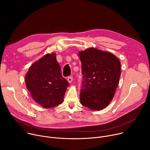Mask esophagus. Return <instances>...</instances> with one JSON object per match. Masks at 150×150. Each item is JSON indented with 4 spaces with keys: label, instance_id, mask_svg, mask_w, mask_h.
I'll return each mask as SVG.
<instances>
[{
    "label": "esophagus",
    "instance_id": "1",
    "mask_svg": "<svg viewBox=\"0 0 150 150\" xmlns=\"http://www.w3.org/2000/svg\"><path fill=\"white\" fill-rule=\"evenodd\" d=\"M73 81V77L71 76H68V81L69 82V83H71Z\"/></svg>",
    "mask_w": 150,
    "mask_h": 150
}]
</instances>
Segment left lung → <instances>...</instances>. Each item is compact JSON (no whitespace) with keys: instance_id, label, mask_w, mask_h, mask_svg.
<instances>
[{"instance_id":"8db88e82","label":"left lung","mask_w":150,"mask_h":150,"mask_svg":"<svg viewBox=\"0 0 150 150\" xmlns=\"http://www.w3.org/2000/svg\"><path fill=\"white\" fill-rule=\"evenodd\" d=\"M83 81L82 105L93 110L106 108L112 100L121 74L120 62L113 54L91 47L79 51Z\"/></svg>"}]
</instances>
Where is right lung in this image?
<instances>
[{"label": "right lung", "instance_id": "obj_1", "mask_svg": "<svg viewBox=\"0 0 150 150\" xmlns=\"http://www.w3.org/2000/svg\"><path fill=\"white\" fill-rule=\"evenodd\" d=\"M25 82L33 100L45 109L61 104L69 85L62 76L55 53H47L33 63Z\"/></svg>", "mask_w": 150, "mask_h": 150}]
</instances>
